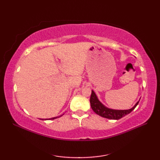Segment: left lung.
I'll return each mask as SVG.
<instances>
[{"label":"left lung","mask_w":160,"mask_h":160,"mask_svg":"<svg viewBox=\"0 0 160 160\" xmlns=\"http://www.w3.org/2000/svg\"><path fill=\"white\" fill-rule=\"evenodd\" d=\"M90 103L91 107L92 108L93 111L96 114L99 115L100 116H102L105 118L111 119V120H119L122 117L125 116L126 115L130 113L136 107L137 105L139 103V101L135 104V106L131 108V109L128 110H113L111 108H108L105 107L104 105L102 104L98 100L96 93L94 91H91V95L90 98Z\"/></svg>","instance_id":"obj_1"}]
</instances>
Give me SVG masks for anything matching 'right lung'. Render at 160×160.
I'll return each mask as SVG.
<instances>
[{
	"instance_id": "right-lung-1",
	"label": "right lung",
	"mask_w": 160,
	"mask_h": 160,
	"mask_svg": "<svg viewBox=\"0 0 160 160\" xmlns=\"http://www.w3.org/2000/svg\"><path fill=\"white\" fill-rule=\"evenodd\" d=\"M60 116H62V115H60ZM56 118H57V117H55V118H50V119H49V120H54V119H56Z\"/></svg>"
}]
</instances>
